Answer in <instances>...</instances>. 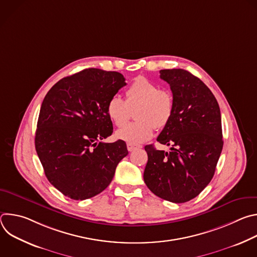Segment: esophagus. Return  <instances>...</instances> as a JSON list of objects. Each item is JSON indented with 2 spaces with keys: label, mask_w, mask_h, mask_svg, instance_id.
<instances>
[{
  "label": "esophagus",
  "mask_w": 257,
  "mask_h": 257,
  "mask_svg": "<svg viewBox=\"0 0 257 257\" xmlns=\"http://www.w3.org/2000/svg\"><path fill=\"white\" fill-rule=\"evenodd\" d=\"M137 149H141L140 145H136V144H132V143H127V150L129 152H133Z\"/></svg>",
  "instance_id": "esophagus-1"
}]
</instances>
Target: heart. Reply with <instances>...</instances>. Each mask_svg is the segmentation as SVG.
<instances>
[{"mask_svg": "<svg viewBox=\"0 0 257 257\" xmlns=\"http://www.w3.org/2000/svg\"><path fill=\"white\" fill-rule=\"evenodd\" d=\"M175 109L174 95L143 76L136 77L125 91V100L113 95L107 100L106 114L117 127L125 126L134 112L135 121L117 131L116 136L128 143L149 140L156 129L165 128Z\"/></svg>", "mask_w": 257, "mask_h": 257, "instance_id": "obj_1", "label": "heart"}]
</instances>
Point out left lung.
Returning <instances> with one entry per match:
<instances>
[{
    "label": "left lung",
    "mask_w": 257,
    "mask_h": 257,
    "mask_svg": "<svg viewBox=\"0 0 257 257\" xmlns=\"http://www.w3.org/2000/svg\"><path fill=\"white\" fill-rule=\"evenodd\" d=\"M160 77L170 84L175 109L158 137L171 152L146 145L149 161L143 179L157 196L175 203L196 197L210 182L223 150L222 119L210 89L190 72L165 69Z\"/></svg>",
    "instance_id": "left-lung-1"
}]
</instances>
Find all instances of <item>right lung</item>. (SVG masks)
<instances>
[{
  "label": "right lung",
  "instance_id": "right-lung-1",
  "mask_svg": "<svg viewBox=\"0 0 257 257\" xmlns=\"http://www.w3.org/2000/svg\"><path fill=\"white\" fill-rule=\"evenodd\" d=\"M126 85L119 72L89 68L58 81L41 106L35 150L51 184L65 196L84 200L103 191L126 143L101 140L112 135L107 100Z\"/></svg>",
  "mask_w": 257,
  "mask_h": 257
}]
</instances>
